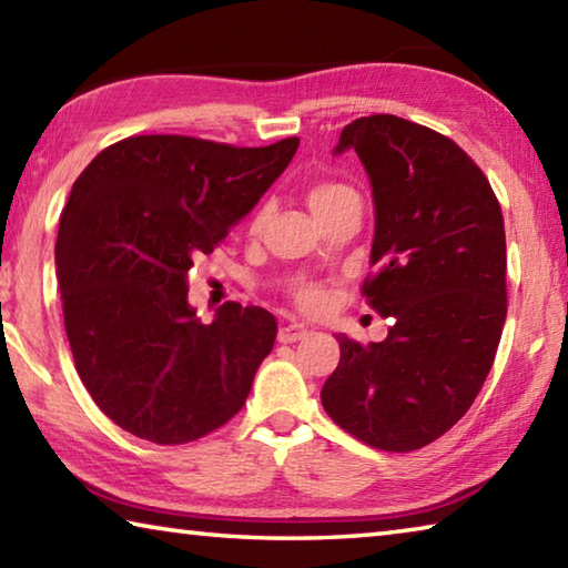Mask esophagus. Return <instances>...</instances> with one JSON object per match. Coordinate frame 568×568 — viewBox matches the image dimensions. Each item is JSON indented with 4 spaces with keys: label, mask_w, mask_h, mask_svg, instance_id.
<instances>
[{
    "label": "esophagus",
    "mask_w": 568,
    "mask_h": 568,
    "mask_svg": "<svg viewBox=\"0 0 568 568\" xmlns=\"http://www.w3.org/2000/svg\"><path fill=\"white\" fill-rule=\"evenodd\" d=\"M307 335V328L303 323H287L283 325L281 331H277V341L281 343H295V341H303Z\"/></svg>",
    "instance_id": "obj_1"
}]
</instances>
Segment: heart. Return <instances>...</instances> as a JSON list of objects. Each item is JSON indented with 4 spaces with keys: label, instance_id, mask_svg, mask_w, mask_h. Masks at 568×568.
Masks as SVG:
<instances>
[{
    "label": "heart",
    "instance_id": "b5f03b06",
    "mask_svg": "<svg viewBox=\"0 0 568 568\" xmlns=\"http://www.w3.org/2000/svg\"><path fill=\"white\" fill-rule=\"evenodd\" d=\"M348 200H358V195H355V192L345 185V182H338V180H318L307 187V205H311V210L318 220L328 217L341 205L348 203ZM265 217H267V210H261V213H257L253 220V227L255 230L261 227L265 223ZM293 301L305 313H318L325 305H328L331 293L323 283L301 281L293 287Z\"/></svg>",
    "mask_w": 568,
    "mask_h": 568
}]
</instances>
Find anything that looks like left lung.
I'll list each match as a JSON object with an SVG mask.
<instances>
[{
	"instance_id": "8db88e82",
	"label": "left lung",
	"mask_w": 568,
	"mask_h": 568,
	"mask_svg": "<svg viewBox=\"0 0 568 568\" xmlns=\"http://www.w3.org/2000/svg\"><path fill=\"white\" fill-rule=\"evenodd\" d=\"M376 205L363 295L388 318L386 341L338 335L321 390L345 434L381 450H418L464 418L491 371L506 321L501 205L454 140L396 114L345 124Z\"/></svg>"
}]
</instances>
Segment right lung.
<instances>
[{
  "mask_svg": "<svg viewBox=\"0 0 568 568\" xmlns=\"http://www.w3.org/2000/svg\"><path fill=\"white\" fill-rule=\"evenodd\" d=\"M297 145L134 134L74 180L54 247L64 331L84 388L128 434L190 444L245 406L275 315L225 303L203 323L187 271L257 205Z\"/></svg>",
  "mask_w": 568,
  "mask_h": 568,
  "instance_id": "1",
  "label": "right lung"
}]
</instances>
